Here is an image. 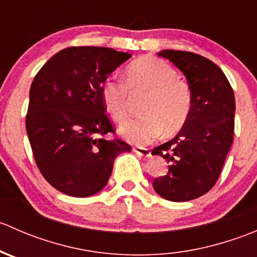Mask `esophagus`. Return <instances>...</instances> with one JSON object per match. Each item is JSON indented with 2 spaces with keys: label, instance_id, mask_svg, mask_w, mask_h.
<instances>
[{
  "label": "esophagus",
  "instance_id": "34e87169",
  "mask_svg": "<svg viewBox=\"0 0 257 257\" xmlns=\"http://www.w3.org/2000/svg\"><path fill=\"white\" fill-rule=\"evenodd\" d=\"M133 152L137 153L138 155H141V157H150L152 155V152H150V149H148V148H143V147H134L133 148Z\"/></svg>",
  "mask_w": 257,
  "mask_h": 257
}]
</instances>
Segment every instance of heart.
<instances>
[{
    "label": "heart",
    "mask_w": 257,
    "mask_h": 257,
    "mask_svg": "<svg viewBox=\"0 0 257 257\" xmlns=\"http://www.w3.org/2000/svg\"><path fill=\"white\" fill-rule=\"evenodd\" d=\"M145 94L141 113L143 116L126 121L120 133L129 142L147 144L165 134L177 133L188 120L193 105V94L186 82L160 59L142 57L125 68L124 83L108 78L100 88L105 110L116 123L129 115L131 97Z\"/></svg>",
    "instance_id": "obj_1"
}]
</instances>
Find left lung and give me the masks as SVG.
Wrapping results in <instances>:
<instances>
[{
	"label": "left lung",
	"instance_id": "left-lung-1",
	"mask_svg": "<svg viewBox=\"0 0 257 257\" xmlns=\"http://www.w3.org/2000/svg\"><path fill=\"white\" fill-rule=\"evenodd\" d=\"M185 76L193 94L188 120L172 141L152 154L169 163V172L153 181V188L170 201H188L206 194L220 177L234 141L235 97L224 72L210 59L185 51L164 49Z\"/></svg>",
	"mask_w": 257,
	"mask_h": 257
}]
</instances>
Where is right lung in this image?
Instances as JSON below:
<instances>
[{
	"label": "right lung",
	"instance_id": "1",
	"mask_svg": "<svg viewBox=\"0 0 257 257\" xmlns=\"http://www.w3.org/2000/svg\"><path fill=\"white\" fill-rule=\"evenodd\" d=\"M132 54L105 47H68L40 69L31 84L26 131L36 164L53 188L76 198L102 190L114 159L132 147L114 134L100 88Z\"/></svg>",
	"mask_w": 257,
	"mask_h": 257
}]
</instances>
